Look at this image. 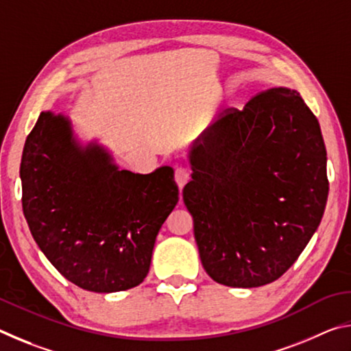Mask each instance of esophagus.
<instances>
[{
  "label": "esophagus",
  "instance_id": "1",
  "mask_svg": "<svg viewBox=\"0 0 351 351\" xmlns=\"http://www.w3.org/2000/svg\"><path fill=\"white\" fill-rule=\"evenodd\" d=\"M189 180H190V170L187 167H184V165H180V167L175 170V181L178 184V187L182 189Z\"/></svg>",
  "mask_w": 351,
  "mask_h": 351
}]
</instances>
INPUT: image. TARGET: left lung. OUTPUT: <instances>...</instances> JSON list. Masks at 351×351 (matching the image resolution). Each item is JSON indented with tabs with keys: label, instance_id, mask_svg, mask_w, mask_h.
Masks as SVG:
<instances>
[{
	"label": "left lung",
	"instance_id": "left-lung-1",
	"mask_svg": "<svg viewBox=\"0 0 351 351\" xmlns=\"http://www.w3.org/2000/svg\"><path fill=\"white\" fill-rule=\"evenodd\" d=\"M182 199L193 217L199 258L234 288L277 280L322 219L328 178L317 117L288 88L229 108L190 153Z\"/></svg>",
	"mask_w": 351,
	"mask_h": 351
}]
</instances>
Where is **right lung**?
Here are the masks:
<instances>
[{"mask_svg":"<svg viewBox=\"0 0 351 351\" xmlns=\"http://www.w3.org/2000/svg\"><path fill=\"white\" fill-rule=\"evenodd\" d=\"M20 176L31 234L64 278L94 293L144 282L180 199L173 170H119L100 147L77 145L68 119L47 111L27 136Z\"/></svg>","mask_w":351,"mask_h":351,"instance_id":"1","label":"right lung"}]
</instances>
